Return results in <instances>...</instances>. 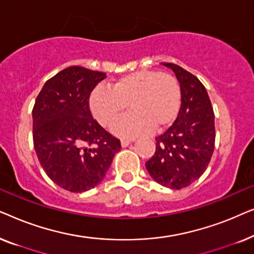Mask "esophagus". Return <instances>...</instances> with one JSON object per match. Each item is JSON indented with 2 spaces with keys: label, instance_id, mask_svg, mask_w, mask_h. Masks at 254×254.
<instances>
[{
  "label": "esophagus",
  "instance_id": "1",
  "mask_svg": "<svg viewBox=\"0 0 254 254\" xmlns=\"http://www.w3.org/2000/svg\"><path fill=\"white\" fill-rule=\"evenodd\" d=\"M129 144H130V140H126V138H123V140H121V145H123V148H126Z\"/></svg>",
  "mask_w": 254,
  "mask_h": 254
}]
</instances>
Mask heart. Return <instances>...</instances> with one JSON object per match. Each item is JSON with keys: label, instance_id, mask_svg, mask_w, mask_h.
<instances>
[{"label": "heart", "instance_id": "1", "mask_svg": "<svg viewBox=\"0 0 254 254\" xmlns=\"http://www.w3.org/2000/svg\"><path fill=\"white\" fill-rule=\"evenodd\" d=\"M182 102V90L175 76L156 70H138L124 75L112 86H97L90 96V110L104 127L118 118L113 131L124 137H135L154 129L161 131L176 120Z\"/></svg>", "mask_w": 254, "mask_h": 254}]
</instances>
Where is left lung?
I'll list each match as a JSON object with an SVG mask.
<instances>
[{"instance_id":"1","label":"left lung","mask_w":254,"mask_h":254,"mask_svg":"<svg viewBox=\"0 0 254 254\" xmlns=\"http://www.w3.org/2000/svg\"><path fill=\"white\" fill-rule=\"evenodd\" d=\"M162 64L176 74L182 105L172 126L156 137V151L145 168L159 185L180 190L199 179L209 164L215 117L207 90L197 77L175 64Z\"/></svg>"}]
</instances>
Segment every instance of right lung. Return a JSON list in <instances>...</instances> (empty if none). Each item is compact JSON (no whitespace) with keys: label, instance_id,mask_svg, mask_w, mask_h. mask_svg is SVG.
<instances>
[{"label":"right lung","instance_id":"1","mask_svg":"<svg viewBox=\"0 0 254 254\" xmlns=\"http://www.w3.org/2000/svg\"><path fill=\"white\" fill-rule=\"evenodd\" d=\"M104 78L105 72L72 65L48 79L34 103V150L46 175L69 192L98 185L121 148L90 112V95Z\"/></svg>","mask_w":254,"mask_h":254}]
</instances>
